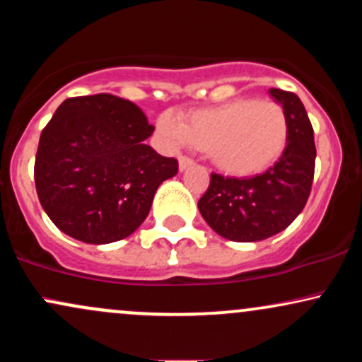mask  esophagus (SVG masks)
Segmentation results:
<instances>
[{"instance_id":"34e87169","label":"esophagus","mask_w":362,"mask_h":362,"mask_svg":"<svg viewBox=\"0 0 362 362\" xmlns=\"http://www.w3.org/2000/svg\"><path fill=\"white\" fill-rule=\"evenodd\" d=\"M192 165L194 161L190 160L189 156H178V170H180V172H184V170L192 167Z\"/></svg>"}]
</instances>
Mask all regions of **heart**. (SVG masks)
Here are the masks:
<instances>
[{
  "label": "heart",
  "instance_id": "heart-1",
  "mask_svg": "<svg viewBox=\"0 0 362 362\" xmlns=\"http://www.w3.org/2000/svg\"><path fill=\"white\" fill-rule=\"evenodd\" d=\"M156 127L168 144L201 149L230 177H253L271 168L289 139V120L282 105L257 98L192 110L184 122L161 115Z\"/></svg>",
  "mask_w": 362,
  "mask_h": 362
}]
</instances>
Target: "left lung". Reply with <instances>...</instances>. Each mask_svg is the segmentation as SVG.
<instances>
[{
    "label": "left lung",
    "instance_id": "1",
    "mask_svg": "<svg viewBox=\"0 0 362 362\" xmlns=\"http://www.w3.org/2000/svg\"><path fill=\"white\" fill-rule=\"evenodd\" d=\"M289 120L288 146L267 172L252 178L211 175L197 206L218 235L231 242H260L286 230L308 201L315 173L313 127L298 95L269 90Z\"/></svg>",
    "mask_w": 362,
    "mask_h": 362
}]
</instances>
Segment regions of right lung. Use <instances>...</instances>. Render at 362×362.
<instances>
[{
    "label": "right lung",
    "instance_id": "1",
    "mask_svg": "<svg viewBox=\"0 0 362 362\" xmlns=\"http://www.w3.org/2000/svg\"><path fill=\"white\" fill-rule=\"evenodd\" d=\"M155 127L136 103L110 93L68 98L44 127L35 189L51 221L74 240L105 245L143 224L178 161L148 144Z\"/></svg>",
    "mask_w": 362,
    "mask_h": 362
}]
</instances>
